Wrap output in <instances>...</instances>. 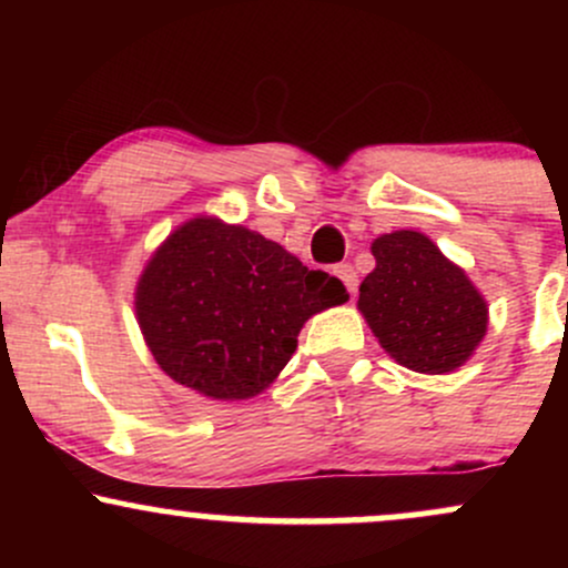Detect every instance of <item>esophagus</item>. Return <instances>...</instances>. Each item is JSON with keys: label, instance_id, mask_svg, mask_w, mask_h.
Returning a JSON list of instances; mask_svg holds the SVG:
<instances>
[{"label": "esophagus", "instance_id": "obj_1", "mask_svg": "<svg viewBox=\"0 0 568 568\" xmlns=\"http://www.w3.org/2000/svg\"><path fill=\"white\" fill-rule=\"evenodd\" d=\"M334 275L342 280L344 288H347L352 296H355V293H357V272H355V266H352V264H336L334 266Z\"/></svg>", "mask_w": 568, "mask_h": 568}]
</instances>
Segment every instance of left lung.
Masks as SVG:
<instances>
[{
  "label": "left lung",
  "instance_id": "1",
  "mask_svg": "<svg viewBox=\"0 0 568 568\" xmlns=\"http://www.w3.org/2000/svg\"><path fill=\"white\" fill-rule=\"evenodd\" d=\"M376 270L361 283L357 306L400 366L419 374L459 368L486 336L488 310L465 270L419 232L374 240Z\"/></svg>",
  "mask_w": 568,
  "mask_h": 568
}]
</instances>
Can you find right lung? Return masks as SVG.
I'll return each mask as SVG.
<instances>
[{
  "label": "right lung",
  "instance_id": "1",
  "mask_svg": "<svg viewBox=\"0 0 568 568\" xmlns=\"http://www.w3.org/2000/svg\"><path fill=\"white\" fill-rule=\"evenodd\" d=\"M342 302V280L219 219L175 230L135 291L154 361L173 382L213 400H245L270 387L296 352L302 325Z\"/></svg>",
  "mask_w": 568,
  "mask_h": 568
}]
</instances>
